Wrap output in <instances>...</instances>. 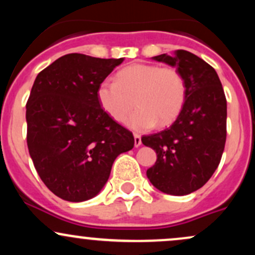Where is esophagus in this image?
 Masks as SVG:
<instances>
[{
	"label": "esophagus",
	"mask_w": 255,
	"mask_h": 255,
	"mask_svg": "<svg viewBox=\"0 0 255 255\" xmlns=\"http://www.w3.org/2000/svg\"><path fill=\"white\" fill-rule=\"evenodd\" d=\"M134 145H135V147H139L141 145V136L136 133L134 134Z\"/></svg>",
	"instance_id": "34e87169"
}]
</instances>
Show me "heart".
Returning a JSON list of instances; mask_svg holds the SVG:
<instances>
[{"instance_id": "heart-1", "label": "heart", "mask_w": 255, "mask_h": 255, "mask_svg": "<svg viewBox=\"0 0 255 255\" xmlns=\"http://www.w3.org/2000/svg\"><path fill=\"white\" fill-rule=\"evenodd\" d=\"M97 97L105 113L118 122H124L136 104L139 108L127 124L135 130H148L176 119L186 99V83L176 68L136 63L121 69L115 80L102 81Z\"/></svg>"}]
</instances>
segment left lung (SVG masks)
<instances>
[{
  "mask_svg": "<svg viewBox=\"0 0 255 255\" xmlns=\"http://www.w3.org/2000/svg\"><path fill=\"white\" fill-rule=\"evenodd\" d=\"M176 66L186 83V99L170 127L144 135L157 160L147 174L160 192L186 195L201 188L221 162L227 139V98L217 73L203 58L186 50L152 57Z\"/></svg>",
  "mask_w": 255,
  "mask_h": 255,
  "instance_id": "8db88e82",
  "label": "left lung"
}]
</instances>
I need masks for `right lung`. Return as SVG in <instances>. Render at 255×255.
I'll return each instance as SVG.
<instances>
[{"label": "right lung", "instance_id": "obj_1", "mask_svg": "<svg viewBox=\"0 0 255 255\" xmlns=\"http://www.w3.org/2000/svg\"><path fill=\"white\" fill-rule=\"evenodd\" d=\"M125 58L68 54L37 75L26 103L27 146L42 181L73 203L97 195L134 136L103 110L99 85Z\"/></svg>", "mask_w": 255, "mask_h": 255}]
</instances>
